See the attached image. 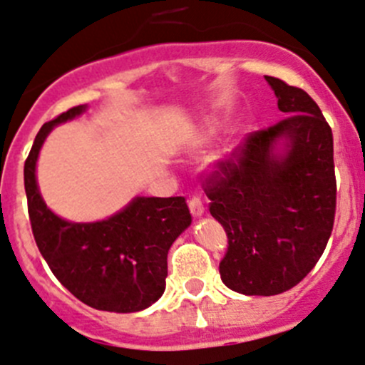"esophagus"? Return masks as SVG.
Returning <instances> with one entry per match:
<instances>
[{
	"mask_svg": "<svg viewBox=\"0 0 365 365\" xmlns=\"http://www.w3.org/2000/svg\"><path fill=\"white\" fill-rule=\"evenodd\" d=\"M190 205V212H192L193 217H200L202 213H205V202L199 199V197H192V199L188 200Z\"/></svg>",
	"mask_w": 365,
	"mask_h": 365,
	"instance_id": "34e87169",
	"label": "esophagus"
}]
</instances>
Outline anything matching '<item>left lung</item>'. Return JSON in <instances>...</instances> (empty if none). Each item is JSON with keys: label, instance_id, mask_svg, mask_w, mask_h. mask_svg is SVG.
<instances>
[{"label": "left lung", "instance_id": "left-lung-1", "mask_svg": "<svg viewBox=\"0 0 365 365\" xmlns=\"http://www.w3.org/2000/svg\"><path fill=\"white\" fill-rule=\"evenodd\" d=\"M282 121L257 130L202 180L210 213L222 224L228 250L220 279L242 295H279L312 272L333 232L336 179L333 133L302 88L266 76ZM287 152L274 153L279 138Z\"/></svg>", "mask_w": 365, "mask_h": 365}]
</instances>
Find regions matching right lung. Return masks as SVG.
I'll return each mask as SVG.
<instances>
[{
    "label": "right lung",
    "instance_id": "obj_1",
    "mask_svg": "<svg viewBox=\"0 0 365 365\" xmlns=\"http://www.w3.org/2000/svg\"><path fill=\"white\" fill-rule=\"evenodd\" d=\"M85 108L59 113L36 135L25 160L30 226L43 259L76 299L101 312H141L165 292L168 250L192 224V213L185 197H137L101 222L78 224L53 215L39 195L36 160L50 130Z\"/></svg>",
    "mask_w": 365,
    "mask_h": 365
}]
</instances>
